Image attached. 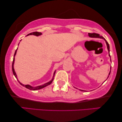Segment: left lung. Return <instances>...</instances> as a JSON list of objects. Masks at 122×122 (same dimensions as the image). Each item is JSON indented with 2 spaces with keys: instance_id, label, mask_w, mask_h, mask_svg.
Masks as SVG:
<instances>
[{
  "instance_id": "left-lung-1",
  "label": "left lung",
  "mask_w": 122,
  "mask_h": 122,
  "mask_svg": "<svg viewBox=\"0 0 122 122\" xmlns=\"http://www.w3.org/2000/svg\"><path fill=\"white\" fill-rule=\"evenodd\" d=\"M88 36H89L90 37H91V38H101V39H103L104 40V41H105V43H106V44H107V50H108L109 53L110 52V46H109V44L107 42V41H106V40L105 39V38H104L103 37L99 35V34L95 33H88ZM109 57H110V61H111V57H110V53H109ZM110 72H111V67H110V72H109V75H110ZM108 77H109V76H108V77H107V79L108 78ZM107 79H106V80H107ZM106 80H105V81H106ZM76 89H77V88H76ZM79 90L81 91H85V90H80V89H79Z\"/></svg>"
}]
</instances>
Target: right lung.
I'll return each mask as SVG.
<instances>
[{"label":"right lung","mask_w":122,"mask_h":122,"mask_svg":"<svg viewBox=\"0 0 122 122\" xmlns=\"http://www.w3.org/2000/svg\"><path fill=\"white\" fill-rule=\"evenodd\" d=\"M41 35H42V33H41V32H32V33H31L28 34V35H27V36H29V35H34V36H41ZM18 45H19V44H18ZM17 49L15 50V55H14V58H13V60L12 65V72H13V73L14 76H15V77L17 79V75H16V73H15V69H14V66H13L14 63H15V55H16V53H17ZM55 73H56V70H55V72H54L52 79L50 81H49V82H47V83H45V84H44L41 85L37 86H35V87L32 86L30 85H28V84H27V85H24V84H22V83H21L20 82V81H18H18H19V83L20 84H21L22 86H23L25 87L26 88H27V89H29V90H33V91H34V90H40V89H43V88H44V87L47 86H48L50 84H51L52 82V81H53V78H54V77H55Z\"/></svg>","instance_id":"1"}]
</instances>
